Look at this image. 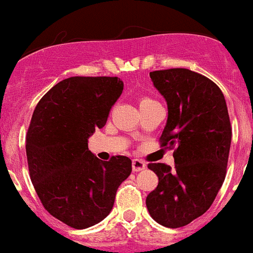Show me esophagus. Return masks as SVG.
<instances>
[{
	"label": "esophagus",
	"mask_w": 253,
	"mask_h": 253,
	"mask_svg": "<svg viewBox=\"0 0 253 253\" xmlns=\"http://www.w3.org/2000/svg\"><path fill=\"white\" fill-rule=\"evenodd\" d=\"M146 164L142 161V160H138V159H134L133 161H131V170L134 172L137 171H142V170L146 169Z\"/></svg>",
	"instance_id": "1"
}]
</instances>
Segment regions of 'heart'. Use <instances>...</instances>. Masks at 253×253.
<instances>
[{
    "label": "heart",
    "mask_w": 253,
    "mask_h": 253,
    "mask_svg": "<svg viewBox=\"0 0 253 253\" xmlns=\"http://www.w3.org/2000/svg\"><path fill=\"white\" fill-rule=\"evenodd\" d=\"M147 101H151V100H148V98H144V100L141 101V103H142V102H147Z\"/></svg>",
    "instance_id": "heart-1"
}]
</instances>
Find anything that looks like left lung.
I'll return each instance as SVG.
<instances>
[{"label": "left lung", "instance_id": "obj_1", "mask_svg": "<svg viewBox=\"0 0 253 253\" xmlns=\"http://www.w3.org/2000/svg\"><path fill=\"white\" fill-rule=\"evenodd\" d=\"M150 77L168 105L160 139L166 148L175 147V168L148 164L159 184L146 206L156 223L180 228L204 215L223 185L232 142L229 114L223 92L204 75L169 69Z\"/></svg>", "mask_w": 253, "mask_h": 253}]
</instances>
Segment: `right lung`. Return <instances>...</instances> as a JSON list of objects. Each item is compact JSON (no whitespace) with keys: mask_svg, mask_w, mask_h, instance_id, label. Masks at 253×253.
<instances>
[{"mask_svg":"<svg viewBox=\"0 0 253 253\" xmlns=\"http://www.w3.org/2000/svg\"><path fill=\"white\" fill-rule=\"evenodd\" d=\"M124 83L111 77H71L41 98L27 135L30 179L53 217L75 229L102 221L112 210L119 185L130 175L131 161H101L88 138L105 126Z\"/></svg>","mask_w":253,"mask_h":253,"instance_id":"right-lung-1","label":"right lung"}]
</instances>
